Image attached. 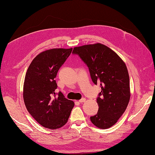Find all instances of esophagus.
I'll use <instances>...</instances> for the list:
<instances>
[{"instance_id":"1","label":"esophagus","mask_w":155,"mask_h":155,"mask_svg":"<svg viewBox=\"0 0 155 155\" xmlns=\"http://www.w3.org/2000/svg\"><path fill=\"white\" fill-rule=\"evenodd\" d=\"M85 101H86V99H85V98H82L81 99L79 100V103H84Z\"/></svg>"}]
</instances>
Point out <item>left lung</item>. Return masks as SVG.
<instances>
[{
	"instance_id": "1",
	"label": "left lung",
	"mask_w": 155,
	"mask_h": 155,
	"mask_svg": "<svg viewBox=\"0 0 155 155\" xmlns=\"http://www.w3.org/2000/svg\"><path fill=\"white\" fill-rule=\"evenodd\" d=\"M72 53L86 64L93 83L101 87L97 99L99 110L90 117V120L100 129L109 128L124 114L130 101V78L126 64L113 50L99 43L76 47Z\"/></svg>"
}]
</instances>
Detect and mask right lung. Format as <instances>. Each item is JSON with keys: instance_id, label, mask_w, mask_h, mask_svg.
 Returning a JSON list of instances; mask_svg holds the SVG:
<instances>
[{"instance_id": "1", "label": "right lung", "mask_w": 155, "mask_h": 155, "mask_svg": "<svg viewBox=\"0 0 155 155\" xmlns=\"http://www.w3.org/2000/svg\"><path fill=\"white\" fill-rule=\"evenodd\" d=\"M72 51L52 49L42 52L32 61L27 71L23 97L29 113L46 128L56 130L65 125L74 103L61 92L56 93L57 73Z\"/></svg>"}]
</instances>
